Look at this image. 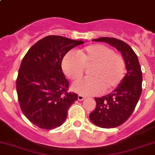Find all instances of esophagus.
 <instances>
[{"label":"esophagus","mask_w":155,"mask_h":155,"mask_svg":"<svg viewBox=\"0 0 155 155\" xmlns=\"http://www.w3.org/2000/svg\"><path fill=\"white\" fill-rule=\"evenodd\" d=\"M85 98V96L82 95V94H79V95H78V100L79 101H82V100H84Z\"/></svg>","instance_id":"esophagus-1"}]
</instances>
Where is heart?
Returning a JSON list of instances; mask_svg holds the SVG:
<instances>
[{"label": "heart", "instance_id": "b5f03b06", "mask_svg": "<svg viewBox=\"0 0 155 155\" xmlns=\"http://www.w3.org/2000/svg\"><path fill=\"white\" fill-rule=\"evenodd\" d=\"M61 67L66 76L71 80L83 76L85 67H91V78L74 82L73 91L85 96L97 95L115 89L125 75L126 62L122 54L115 53L112 48L101 44L86 46L69 53L63 58Z\"/></svg>", "mask_w": 155, "mask_h": 155}]
</instances>
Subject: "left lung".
<instances>
[{
	"instance_id": "1",
	"label": "left lung",
	"mask_w": 155,
	"mask_h": 155,
	"mask_svg": "<svg viewBox=\"0 0 155 155\" xmlns=\"http://www.w3.org/2000/svg\"><path fill=\"white\" fill-rule=\"evenodd\" d=\"M94 41H104L122 53L127 73L121 83L110 94L94 97L96 107L90 114V120L101 128L122 125L134 111L142 93V73L137 55L129 45L114 38L101 37Z\"/></svg>"
}]
</instances>
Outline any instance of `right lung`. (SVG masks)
<instances>
[{"label": "right lung", "mask_w": 155, "mask_h": 155, "mask_svg": "<svg viewBox=\"0 0 155 155\" xmlns=\"http://www.w3.org/2000/svg\"><path fill=\"white\" fill-rule=\"evenodd\" d=\"M85 43L60 35H48L31 46L24 56L16 79L21 110L43 130L62 125L78 95L68 92V80L61 68L66 54Z\"/></svg>", "instance_id": "obj_1"}]
</instances>
